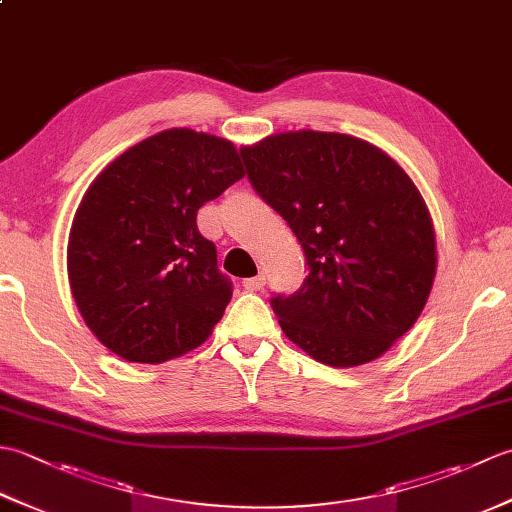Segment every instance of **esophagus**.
<instances>
[{"label": "esophagus", "mask_w": 512, "mask_h": 512, "mask_svg": "<svg viewBox=\"0 0 512 512\" xmlns=\"http://www.w3.org/2000/svg\"><path fill=\"white\" fill-rule=\"evenodd\" d=\"M242 284H244V288H246L248 292H257V290H262V288L266 286V275L248 277V279H244V281H242Z\"/></svg>", "instance_id": "1"}]
</instances>
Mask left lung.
<instances>
[{"label": "left lung", "instance_id": "8db88e82", "mask_svg": "<svg viewBox=\"0 0 512 512\" xmlns=\"http://www.w3.org/2000/svg\"><path fill=\"white\" fill-rule=\"evenodd\" d=\"M248 180L297 235L308 277L270 299L281 330L332 367L385 354L416 323L436 277V233L394 158L336 132H284L242 149Z\"/></svg>", "mask_w": 512, "mask_h": 512}]
</instances>
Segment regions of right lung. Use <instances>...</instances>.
Returning <instances> with one entry per match:
<instances>
[{"label": "right lung", "instance_id": "add662e5", "mask_svg": "<svg viewBox=\"0 0 512 512\" xmlns=\"http://www.w3.org/2000/svg\"><path fill=\"white\" fill-rule=\"evenodd\" d=\"M244 178L231 140L187 127L110 162L76 209L68 279L85 325L129 363H165L209 339L233 297L198 211Z\"/></svg>", "mask_w": 512, "mask_h": 512}]
</instances>
